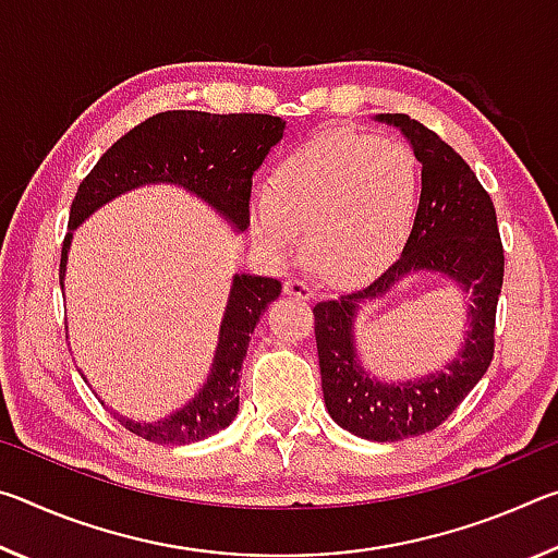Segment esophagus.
<instances>
[{
	"label": "esophagus",
	"mask_w": 558,
	"mask_h": 558,
	"mask_svg": "<svg viewBox=\"0 0 558 558\" xmlns=\"http://www.w3.org/2000/svg\"><path fill=\"white\" fill-rule=\"evenodd\" d=\"M286 295L298 298V300H310V298L315 295V288L310 286V282L300 280V278H290V280L286 282Z\"/></svg>",
	"instance_id": "esophagus-1"
}]
</instances>
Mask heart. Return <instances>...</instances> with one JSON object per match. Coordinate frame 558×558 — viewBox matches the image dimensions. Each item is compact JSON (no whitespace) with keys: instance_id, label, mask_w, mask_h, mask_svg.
Masks as SVG:
<instances>
[{"instance_id":"obj_1","label":"heart","mask_w":558,"mask_h":558,"mask_svg":"<svg viewBox=\"0 0 558 558\" xmlns=\"http://www.w3.org/2000/svg\"><path fill=\"white\" fill-rule=\"evenodd\" d=\"M421 172L399 140L323 132L280 159L268 196L251 202L253 235L280 260L295 256L300 229L315 266L337 280L381 270L409 239Z\"/></svg>"}]
</instances>
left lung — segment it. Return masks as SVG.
I'll return each instance as SVG.
<instances>
[{"instance_id":"8db88e82","label":"left lung","mask_w":558,"mask_h":558,"mask_svg":"<svg viewBox=\"0 0 558 558\" xmlns=\"http://www.w3.org/2000/svg\"><path fill=\"white\" fill-rule=\"evenodd\" d=\"M379 122L403 132L421 162V202L403 251L369 286L317 302L315 339L325 405L344 430L393 442L438 428L483 379L495 354V315L502 292L505 251L489 194L456 149L403 112ZM413 271L446 275L471 298L463 349L440 373L413 383H379L355 356L359 304L384 294Z\"/></svg>"}]
</instances>
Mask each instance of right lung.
<instances>
[{"mask_svg": "<svg viewBox=\"0 0 558 558\" xmlns=\"http://www.w3.org/2000/svg\"><path fill=\"white\" fill-rule=\"evenodd\" d=\"M282 130L286 120L260 112L211 116L202 110H167L125 132L75 192L69 216L71 231L65 233L61 248V288L73 229L100 206L137 186H182L231 221L235 231H243L248 226L253 172L263 165L270 147L280 143ZM280 290V280L245 272L233 276L211 372L199 393L167 418L153 423L118 415L120 426L159 446H189L229 426L239 413V372L245 349L260 315Z\"/></svg>", "mask_w": 558, "mask_h": 558, "instance_id": "right-lung-1", "label": "right lung"}]
</instances>
